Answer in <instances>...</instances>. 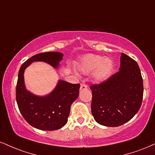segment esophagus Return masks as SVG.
<instances>
[{
  "instance_id": "34e87169",
  "label": "esophagus",
  "mask_w": 155,
  "mask_h": 155,
  "mask_svg": "<svg viewBox=\"0 0 155 155\" xmlns=\"http://www.w3.org/2000/svg\"><path fill=\"white\" fill-rule=\"evenodd\" d=\"M87 88H88V87H87V84H81V87H80V90H85V89H87Z\"/></svg>"
}]
</instances>
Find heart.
<instances>
[{"label": "heart", "mask_w": 155, "mask_h": 155, "mask_svg": "<svg viewBox=\"0 0 155 155\" xmlns=\"http://www.w3.org/2000/svg\"><path fill=\"white\" fill-rule=\"evenodd\" d=\"M114 65L111 59L99 55L89 54L81 59L78 68L82 74L93 72V77L97 81L107 80L113 73Z\"/></svg>", "instance_id": "b5f03b06"}]
</instances>
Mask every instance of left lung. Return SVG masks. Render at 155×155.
<instances>
[{
	"label": "left lung",
	"mask_w": 155,
	"mask_h": 155,
	"mask_svg": "<svg viewBox=\"0 0 155 155\" xmlns=\"http://www.w3.org/2000/svg\"><path fill=\"white\" fill-rule=\"evenodd\" d=\"M91 110L94 120L102 126L116 127L138 113L143 100V79L138 63L121 53L119 71L100 84L90 86Z\"/></svg>",
	"instance_id": "1"
}]
</instances>
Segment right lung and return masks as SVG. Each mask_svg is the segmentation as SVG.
<instances>
[{"label":"right lung","mask_w":155,"mask_h":155,"mask_svg":"<svg viewBox=\"0 0 155 155\" xmlns=\"http://www.w3.org/2000/svg\"><path fill=\"white\" fill-rule=\"evenodd\" d=\"M63 56L59 52L38 53L26 61L18 71L16 91L18 109L28 124L38 129L54 131L66 125L71 105L79 96L80 84L60 80L50 94L45 97H37L25 88L24 70L34 61H43L57 68Z\"/></svg>","instance_id":"add662e5"}]
</instances>
